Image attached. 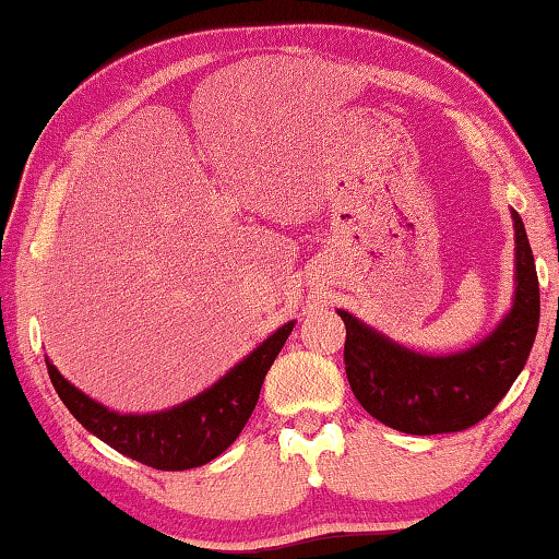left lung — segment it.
I'll return each mask as SVG.
<instances>
[{"instance_id": "obj_1", "label": "left lung", "mask_w": 559, "mask_h": 559, "mask_svg": "<svg viewBox=\"0 0 559 559\" xmlns=\"http://www.w3.org/2000/svg\"><path fill=\"white\" fill-rule=\"evenodd\" d=\"M515 294L510 311L483 341L448 356L405 348L348 311L345 376L358 403L388 428L411 436L457 432L492 413L525 368L539 323L533 248L515 209Z\"/></svg>"}]
</instances>
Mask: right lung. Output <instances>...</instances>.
<instances>
[{"instance_id":"1","label":"right lung","mask_w":559,"mask_h":559,"mask_svg":"<svg viewBox=\"0 0 559 559\" xmlns=\"http://www.w3.org/2000/svg\"><path fill=\"white\" fill-rule=\"evenodd\" d=\"M294 325L296 321L283 323L214 385L158 413L111 411L69 383L49 358L44 360L61 403L92 436L156 471H191L211 463L241 436L259 403L263 378Z\"/></svg>"}]
</instances>
